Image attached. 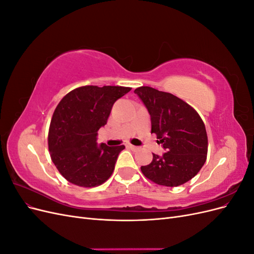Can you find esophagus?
I'll list each match as a JSON object with an SVG mask.
<instances>
[{
  "label": "esophagus",
  "mask_w": 254,
  "mask_h": 254,
  "mask_svg": "<svg viewBox=\"0 0 254 254\" xmlns=\"http://www.w3.org/2000/svg\"><path fill=\"white\" fill-rule=\"evenodd\" d=\"M127 146H128L130 149H132V150H139V147H137V146L132 145V144H127Z\"/></svg>",
  "instance_id": "1"
}]
</instances>
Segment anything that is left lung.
Listing matches in <instances>:
<instances>
[{
	"instance_id": "1",
	"label": "left lung",
	"mask_w": 254,
	"mask_h": 254,
	"mask_svg": "<svg viewBox=\"0 0 254 254\" xmlns=\"http://www.w3.org/2000/svg\"><path fill=\"white\" fill-rule=\"evenodd\" d=\"M148 110L151 133L166 150L152 153L151 163L141 166L146 178L159 186L178 187L190 181L203 166L207 155L204 123L197 111L179 97L150 87L134 90Z\"/></svg>"
}]
</instances>
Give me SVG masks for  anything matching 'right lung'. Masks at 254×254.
Segmentation results:
<instances>
[{
    "mask_svg": "<svg viewBox=\"0 0 254 254\" xmlns=\"http://www.w3.org/2000/svg\"><path fill=\"white\" fill-rule=\"evenodd\" d=\"M128 87L84 86L61 99L49 131V150L59 173L75 186L93 188L110 178L124 145L97 144V131L107 124L113 104Z\"/></svg>",
    "mask_w": 254,
    "mask_h": 254,
    "instance_id": "add662e5",
    "label": "right lung"
}]
</instances>
